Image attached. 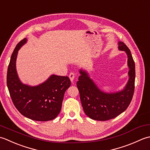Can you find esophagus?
<instances>
[{"label":"esophagus","mask_w":150,"mask_h":150,"mask_svg":"<svg viewBox=\"0 0 150 150\" xmlns=\"http://www.w3.org/2000/svg\"><path fill=\"white\" fill-rule=\"evenodd\" d=\"M69 77L70 79H71V81L72 82L73 80H74V78H75V74H74V72H71L69 74Z\"/></svg>","instance_id":"1"}]
</instances>
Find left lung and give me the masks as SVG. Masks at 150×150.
Segmentation results:
<instances>
[{"label": "left lung", "mask_w": 150, "mask_h": 150, "mask_svg": "<svg viewBox=\"0 0 150 150\" xmlns=\"http://www.w3.org/2000/svg\"><path fill=\"white\" fill-rule=\"evenodd\" d=\"M118 49L126 52L129 67V80L121 91L106 93L100 91L88 73L81 69L77 81L83 111L88 117L95 120L105 121L117 117L126 110L133 98L135 90V65L130 50L123 42H118Z\"/></svg>", "instance_id": "8db88e82"}]
</instances>
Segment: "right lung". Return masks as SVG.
<instances>
[{
    "mask_svg": "<svg viewBox=\"0 0 150 150\" xmlns=\"http://www.w3.org/2000/svg\"><path fill=\"white\" fill-rule=\"evenodd\" d=\"M21 40L11 54L7 72V86L14 105L25 117L35 121H48L56 118L62 109L66 90L71 86L68 76L52 75L37 86L23 84L18 77L16 59L18 50L26 42Z\"/></svg>",
    "mask_w": 150,
    "mask_h": 150,
    "instance_id": "add662e5",
    "label": "right lung"
}]
</instances>
